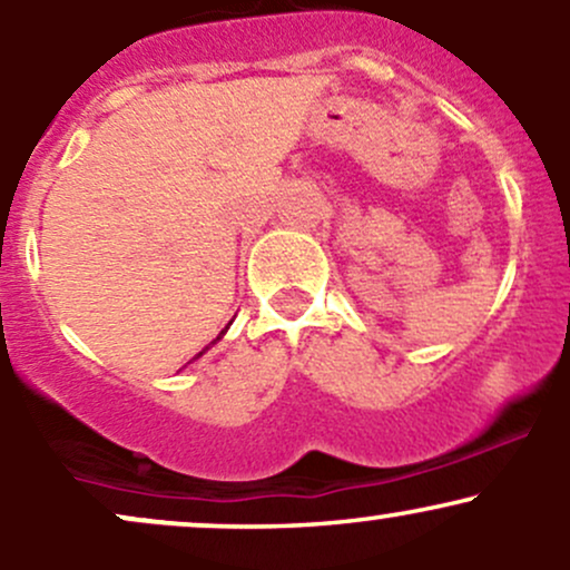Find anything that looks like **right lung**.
I'll use <instances>...</instances> for the list:
<instances>
[{
  "label": "right lung",
  "mask_w": 570,
  "mask_h": 570,
  "mask_svg": "<svg viewBox=\"0 0 570 570\" xmlns=\"http://www.w3.org/2000/svg\"><path fill=\"white\" fill-rule=\"evenodd\" d=\"M222 335H225V332H222ZM217 340H219V337H217Z\"/></svg>",
  "instance_id": "add662e5"
}]
</instances>
